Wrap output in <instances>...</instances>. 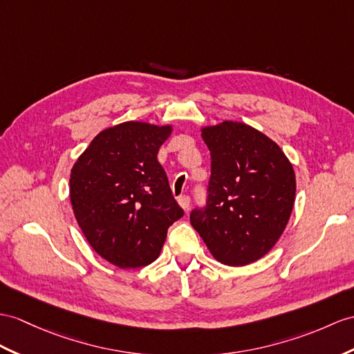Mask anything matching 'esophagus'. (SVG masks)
<instances>
[{
	"instance_id": "1",
	"label": "esophagus",
	"mask_w": 354,
	"mask_h": 354,
	"mask_svg": "<svg viewBox=\"0 0 354 354\" xmlns=\"http://www.w3.org/2000/svg\"><path fill=\"white\" fill-rule=\"evenodd\" d=\"M178 204H180V207H182L183 210H187L189 209V205H191V198H189L187 195H182V196H178Z\"/></svg>"
}]
</instances>
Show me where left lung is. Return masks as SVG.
<instances>
[{
	"instance_id": "left-lung-1",
	"label": "left lung",
	"mask_w": 354,
	"mask_h": 354,
	"mask_svg": "<svg viewBox=\"0 0 354 354\" xmlns=\"http://www.w3.org/2000/svg\"><path fill=\"white\" fill-rule=\"evenodd\" d=\"M212 158L205 207L192 227L227 266L260 260L278 242L296 198L295 169L279 145L245 123L201 129Z\"/></svg>"
}]
</instances>
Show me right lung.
<instances>
[{"label":"right lung","mask_w":354,"mask_h":354,"mask_svg":"<svg viewBox=\"0 0 354 354\" xmlns=\"http://www.w3.org/2000/svg\"><path fill=\"white\" fill-rule=\"evenodd\" d=\"M172 126L126 122L102 131L71 172L77 225L102 258L120 269L153 263L168 228L185 212L158 160Z\"/></svg>","instance_id":"right-lung-1"}]
</instances>
